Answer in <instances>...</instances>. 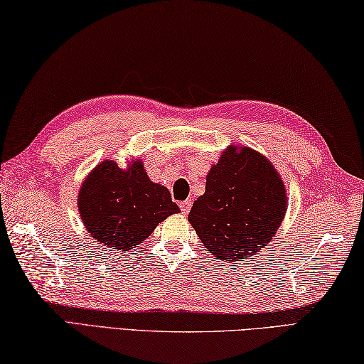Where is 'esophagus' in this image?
<instances>
[{
  "label": "esophagus",
  "instance_id": "1",
  "mask_svg": "<svg viewBox=\"0 0 364 364\" xmlns=\"http://www.w3.org/2000/svg\"><path fill=\"white\" fill-rule=\"evenodd\" d=\"M191 206H192V200H191V198H189V200H184V202L180 203L181 213H183V214H188L189 210H191Z\"/></svg>",
  "mask_w": 364,
  "mask_h": 364
}]
</instances>
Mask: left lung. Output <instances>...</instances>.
Segmentation results:
<instances>
[{"instance_id":"left-lung-1","label":"left lung","mask_w":364,"mask_h":364,"mask_svg":"<svg viewBox=\"0 0 364 364\" xmlns=\"http://www.w3.org/2000/svg\"><path fill=\"white\" fill-rule=\"evenodd\" d=\"M286 205V189L274 166L247 146H228L208 173L205 194L188 219L208 252L220 262L237 264L270 242Z\"/></svg>"}]
</instances>
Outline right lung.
<instances>
[{"label": "right lung", "mask_w": 364, "mask_h": 364, "mask_svg": "<svg viewBox=\"0 0 364 364\" xmlns=\"http://www.w3.org/2000/svg\"><path fill=\"white\" fill-rule=\"evenodd\" d=\"M78 208L97 242L128 252L170 214L180 213L167 188L150 181L141 161L127 170L105 161L82 183Z\"/></svg>", "instance_id": "1"}]
</instances>
